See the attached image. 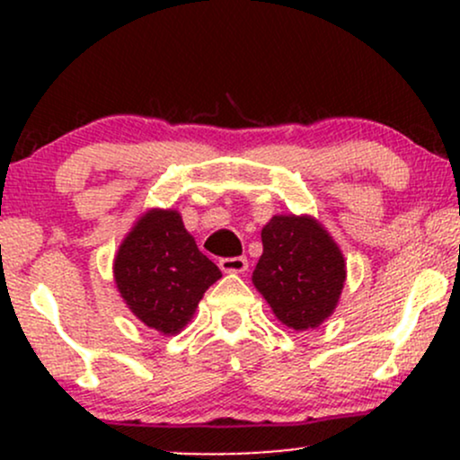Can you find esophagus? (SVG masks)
<instances>
[{
    "instance_id": "1",
    "label": "esophagus",
    "mask_w": 460,
    "mask_h": 460,
    "mask_svg": "<svg viewBox=\"0 0 460 460\" xmlns=\"http://www.w3.org/2000/svg\"><path fill=\"white\" fill-rule=\"evenodd\" d=\"M218 266H220V270H223V272L240 274L248 268V260H246V257H225V260L218 261Z\"/></svg>"
}]
</instances>
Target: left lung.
Returning a JSON list of instances; mask_svg holds the SVG:
<instances>
[{
    "label": "left lung",
    "instance_id": "1",
    "mask_svg": "<svg viewBox=\"0 0 460 460\" xmlns=\"http://www.w3.org/2000/svg\"><path fill=\"white\" fill-rule=\"evenodd\" d=\"M252 283L294 331L315 329L335 311L346 281L340 246L311 216H272Z\"/></svg>",
    "mask_w": 460,
    "mask_h": 460
}]
</instances>
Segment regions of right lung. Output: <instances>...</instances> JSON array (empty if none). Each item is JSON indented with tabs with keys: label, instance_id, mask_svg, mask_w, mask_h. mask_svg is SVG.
Masks as SVG:
<instances>
[{
	"label": "right lung",
	"instance_id": "right-lung-1",
	"mask_svg": "<svg viewBox=\"0 0 460 460\" xmlns=\"http://www.w3.org/2000/svg\"><path fill=\"white\" fill-rule=\"evenodd\" d=\"M220 277L175 209L142 214L114 257L116 288L131 314L164 335L188 324L205 289Z\"/></svg>",
	"mask_w": 460,
	"mask_h": 460
}]
</instances>
